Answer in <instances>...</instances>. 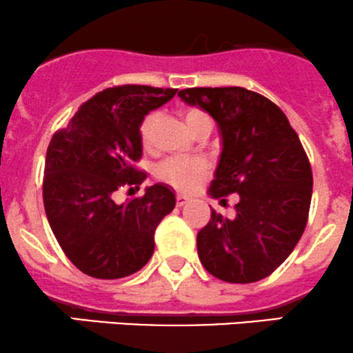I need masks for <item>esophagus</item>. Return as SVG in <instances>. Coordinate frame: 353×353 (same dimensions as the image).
<instances>
[{
  "label": "esophagus",
  "instance_id": "obj_1",
  "mask_svg": "<svg viewBox=\"0 0 353 353\" xmlns=\"http://www.w3.org/2000/svg\"><path fill=\"white\" fill-rule=\"evenodd\" d=\"M189 201H191V199H189L188 196H184V194H177V196H176V203H177V206H184V205H188Z\"/></svg>",
  "mask_w": 353,
  "mask_h": 353
}]
</instances>
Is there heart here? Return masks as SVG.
I'll return each mask as SVG.
<instances>
[{"mask_svg":"<svg viewBox=\"0 0 353 353\" xmlns=\"http://www.w3.org/2000/svg\"><path fill=\"white\" fill-rule=\"evenodd\" d=\"M206 114L199 110H188L184 113V121H186L188 128L198 120L205 118ZM155 114H147L143 118L142 125H140V139L143 143H148L152 137V130H154ZM208 165L203 159H183V157H170L165 159L164 162L157 165L155 174L161 177L162 181L170 186H174L179 191H192L203 179L206 174Z\"/></svg>","mask_w":353,"mask_h":353,"instance_id":"obj_1","label":"heart"}]
</instances>
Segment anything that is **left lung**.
<instances>
[{
    "instance_id": "8db88e82",
    "label": "left lung",
    "mask_w": 353,
    "mask_h": 353,
    "mask_svg": "<svg viewBox=\"0 0 353 353\" xmlns=\"http://www.w3.org/2000/svg\"><path fill=\"white\" fill-rule=\"evenodd\" d=\"M177 96L220 130L208 194H239L233 218L211 210L196 239L199 261L226 283L264 279L294 250L310 213L313 174L298 133L272 101L245 88H189Z\"/></svg>"
}]
</instances>
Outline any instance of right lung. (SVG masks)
Masks as SVG:
<instances>
[{
	"instance_id": "right-lung-1",
	"label": "right lung",
	"mask_w": 353,
	"mask_h": 353,
	"mask_svg": "<svg viewBox=\"0 0 353 353\" xmlns=\"http://www.w3.org/2000/svg\"><path fill=\"white\" fill-rule=\"evenodd\" d=\"M177 89L118 86L98 92L52 137L46 157L43 206L69 261L96 279L135 274L154 254L155 228L176 206L174 189L157 183L143 198L114 203L120 188H139L145 172L140 125Z\"/></svg>"
}]
</instances>
